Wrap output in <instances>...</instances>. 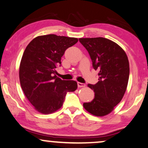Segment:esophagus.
Wrapping results in <instances>:
<instances>
[{
	"instance_id": "obj_1",
	"label": "esophagus",
	"mask_w": 148,
	"mask_h": 148,
	"mask_svg": "<svg viewBox=\"0 0 148 148\" xmlns=\"http://www.w3.org/2000/svg\"><path fill=\"white\" fill-rule=\"evenodd\" d=\"M77 85H78V87H85V83H80V82H78Z\"/></svg>"
}]
</instances>
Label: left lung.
<instances>
[{"label": "left lung", "instance_id": "left-lung-1", "mask_svg": "<svg viewBox=\"0 0 148 148\" xmlns=\"http://www.w3.org/2000/svg\"><path fill=\"white\" fill-rule=\"evenodd\" d=\"M79 42L89 52L93 68L99 76L96 84H88L95 96L83 106L93 115H106L126 92L130 74L128 57L118 44L104 37L80 38Z\"/></svg>", "mask_w": 148, "mask_h": 148}]
</instances>
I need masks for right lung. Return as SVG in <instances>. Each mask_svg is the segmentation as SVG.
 Masks as SVG:
<instances>
[{"instance_id":"1","label":"right lung","mask_w":148,"mask_h":148,"mask_svg":"<svg viewBox=\"0 0 148 148\" xmlns=\"http://www.w3.org/2000/svg\"><path fill=\"white\" fill-rule=\"evenodd\" d=\"M78 42L74 37L54 34L35 37L28 44L20 65V85L35 110L50 114L63 105L68 92L77 89L74 80H61L56 68L68 48Z\"/></svg>"}]
</instances>
